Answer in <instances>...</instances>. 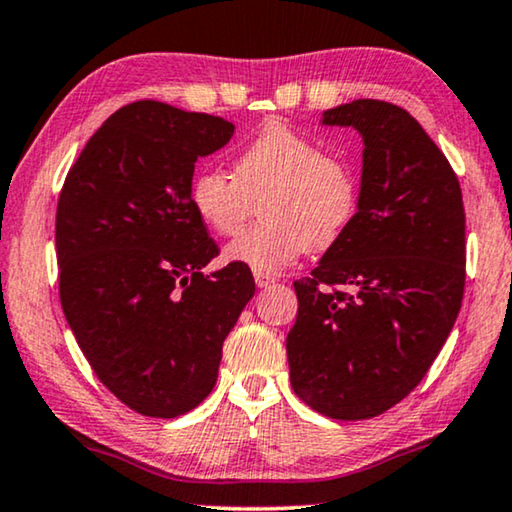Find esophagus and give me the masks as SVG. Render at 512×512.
Segmentation results:
<instances>
[{
	"label": "esophagus",
	"instance_id": "obj_1",
	"mask_svg": "<svg viewBox=\"0 0 512 512\" xmlns=\"http://www.w3.org/2000/svg\"><path fill=\"white\" fill-rule=\"evenodd\" d=\"M254 279H256L258 288H268V286L274 284V281H277L272 277V274H265V272H254Z\"/></svg>",
	"mask_w": 512,
	"mask_h": 512
}]
</instances>
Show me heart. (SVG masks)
Listing matches in <instances>:
<instances>
[{
    "mask_svg": "<svg viewBox=\"0 0 512 512\" xmlns=\"http://www.w3.org/2000/svg\"><path fill=\"white\" fill-rule=\"evenodd\" d=\"M263 221L226 247L231 263L277 274L302 254L328 251L344 240L360 207L353 168L332 157L316 138L286 124H270L233 159V175L196 170L189 205L217 235H233L261 198Z\"/></svg>",
    "mask_w": 512,
    "mask_h": 512,
    "instance_id": "b5f03b06",
    "label": "heart"
}]
</instances>
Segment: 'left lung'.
I'll use <instances>...</instances> for the list:
<instances>
[{
	"instance_id": "8db88e82",
	"label": "left lung",
	"mask_w": 512,
	"mask_h": 512,
	"mask_svg": "<svg viewBox=\"0 0 512 512\" xmlns=\"http://www.w3.org/2000/svg\"><path fill=\"white\" fill-rule=\"evenodd\" d=\"M362 143L360 207L344 240L295 281L291 385L335 420L381 416L425 379L453 330L466 279L457 175L404 108L358 99L323 113Z\"/></svg>"
}]
</instances>
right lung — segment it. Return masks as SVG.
Wrapping results in <instances>:
<instances>
[{"mask_svg":"<svg viewBox=\"0 0 512 512\" xmlns=\"http://www.w3.org/2000/svg\"><path fill=\"white\" fill-rule=\"evenodd\" d=\"M233 124L161 101L129 103L87 140L59 191V300L99 381L131 411L177 418L210 395L221 346L256 291L189 205L198 157Z\"/></svg>","mask_w":512,"mask_h":512,"instance_id":"add662e5","label":"right lung"}]
</instances>
